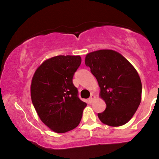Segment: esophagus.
Wrapping results in <instances>:
<instances>
[{"instance_id":"34e87169","label":"esophagus","mask_w":159,"mask_h":159,"mask_svg":"<svg viewBox=\"0 0 159 159\" xmlns=\"http://www.w3.org/2000/svg\"><path fill=\"white\" fill-rule=\"evenodd\" d=\"M95 98V96L93 94H91L90 95V97L89 98V102H90V103H92L93 101V99Z\"/></svg>"}]
</instances>
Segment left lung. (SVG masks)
Returning a JSON list of instances; mask_svg holds the SVG:
<instances>
[{
  "instance_id": "8db88e82",
  "label": "left lung",
  "mask_w": 159,
  "mask_h": 159,
  "mask_svg": "<svg viewBox=\"0 0 159 159\" xmlns=\"http://www.w3.org/2000/svg\"><path fill=\"white\" fill-rule=\"evenodd\" d=\"M100 87L99 96L106 109L98 114L102 123L113 127L129 121L141 102L142 84L134 67L119 52L110 49L95 51L85 57Z\"/></svg>"
}]
</instances>
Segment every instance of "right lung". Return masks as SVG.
I'll use <instances>...</instances> for the list:
<instances>
[{"mask_svg": "<svg viewBox=\"0 0 159 159\" xmlns=\"http://www.w3.org/2000/svg\"><path fill=\"white\" fill-rule=\"evenodd\" d=\"M81 63L79 55L53 57L36 69L32 78L33 105L41 121L56 133H65L77 127L87 106L78 98L72 83Z\"/></svg>", "mask_w": 159, "mask_h": 159, "instance_id": "obj_1", "label": "right lung"}]
</instances>
